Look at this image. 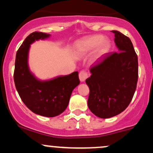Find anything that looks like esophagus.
Segmentation results:
<instances>
[{
  "label": "esophagus",
  "mask_w": 153,
  "mask_h": 153,
  "mask_svg": "<svg viewBox=\"0 0 153 153\" xmlns=\"http://www.w3.org/2000/svg\"><path fill=\"white\" fill-rule=\"evenodd\" d=\"M88 73L86 71H84V70H82V71H80V73H79V79H80V80L81 82L85 81V80L88 78Z\"/></svg>",
  "instance_id": "1"
}]
</instances>
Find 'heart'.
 Here are the masks:
<instances>
[{
    "label": "heart",
    "instance_id": "heart-1",
    "mask_svg": "<svg viewBox=\"0 0 153 153\" xmlns=\"http://www.w3.org/2000/svg\"><path fill=\"white\" fill-rule=\"evenodd\" d=\"M98 46L96 50V57L102 55L108 50L109 42L103 39L101 35H93L85 38L78 43V52L79 54H85Z\"/></svg>",
    "mask_w": 153,
    "mask_h": 153
}]
</instances>
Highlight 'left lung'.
I'll list each match as a JSON object with an SVG mask.
<instances>
[{
    "label": "left lung",
    "instance_id": "left-lung-1",
    "mask_svg": "<svg viewBox=\"0 0 153 153\" xmlns=\"http://www.w3.org/2000/svg\"><path fill=\"white\" fill-rule=\"evenodd\" d=\"M114 41L120 52L106 53L91 68L86 79L90 89L88 106L106 119L122 113L130 103L138 80V59L130 39L118 31Z\"/></svg>",
    "mask_w": 153,
    "mask_h": 153
}]
</instances>
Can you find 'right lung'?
I'll list each match as a JSON object with an SVG mask.
<instances>
[{"mask_svg":"<svg viewBox=\"0 0 153 153\" xmlns=\"http://www.w3.org/2000/svg\"><path fill=\"white\" fill-rule=\"evenodd\" d=\"M49 34L34 31L23 42L16 52L13 73L15 86L22 101L36 114L53 117L62 113L69 103L72 91L80 83L78 73L41 82L29 72L27 65L29 47L35 40L48 37Z\"/></svg>","mask_w":153,"mask_h":153,"instance_id":"right-lung-1","label":"right lung"}]
</instances>
